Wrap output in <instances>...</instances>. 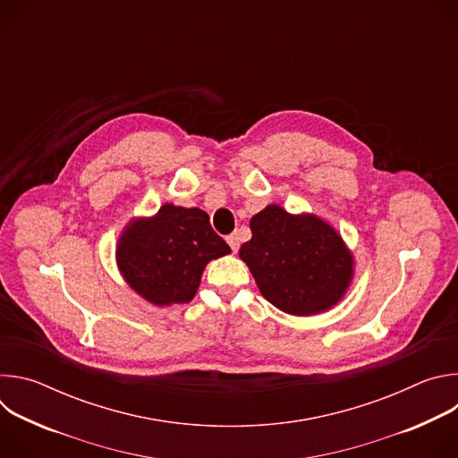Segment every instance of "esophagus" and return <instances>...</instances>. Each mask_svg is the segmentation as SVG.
Masks as SVG:
<instances>
[{
    "label": "esophagus",
    "instance_id": "obj_1",
    "mask_svg": "<svg viewBox=\"0 0 458 458\" xmlns=\"http://www.w3.org/2000/svg\"><path fill=\"white\" fill-rule=\"evenodd\" d=\"M226 241H228V244H230V248H232V251H237V250H239V235H237V233L228 235Z\"/></svg>",
    "mask_w": 458,
    "mask_h": 458
}]
</instances>
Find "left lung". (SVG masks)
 <instances>
[{"instance_id": "left-lung-1", "label": "left lung", "mask_w": 458, "mask_h": 458, "mask_svg": "<svg viewBox=\"0 0 458 458\" xmlns=\"http://www.w3.org/2000/svg\"><path fill=\"white\" fill-rule=\"evenodd\" d=\"M251 239L239 250L260 295L284 313L332 310L353 281V253L341 233L313 214L268 205L250 219Z\"/></svg>"}]
</instances>
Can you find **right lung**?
<instances>
[{
  "mask_svg": "<svg viewBox=\"0 0 458 458\" xmlns=\"http://www.w3.org/2000/svg\"><path fill=\"white\" fill-rule=\"evenodd\" d=\"M230 251L207 212L166 203L157 214L136 217L123 228L115 263L130 288L163 308L190 302L207 265Z\"/></svg>",
  "mask_w": 458,
  "mask_h": 458,
  "instance_id": "obj_1",
  "label": "right lung"
}]
</instances>
